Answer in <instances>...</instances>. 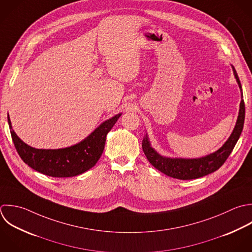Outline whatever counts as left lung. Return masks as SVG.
Returning <instances> with one entry per match:
<instances>
[{
	"label": "left lung",
	"instance_id": "1",
	"mask_svg": "<svg viewBox=\"0 0 252 252\" xmlns=\"http://www.w3.org/2000/svg\"><path fill=\"white\" fill-rule=\"evenodd\" d=\"M233 70L239 86L242 90V84L238 73L233 66ZM243 93V92H242ZM243 97V94H242ZM244 98V97H243ZM246 117L245 101L242 99L240 106V113L237 121V125L234 128L233 133L226 141V143L216 152L199 159H172L166 158L159 155L151 146L148 141L147 135L142 141L143 152L152 166L163 174L178 180H193L209 175L217 171L228 159L232 153L235 145L237 144L241 133L244 128Z\"/></svg>",
	"mask_w": 252,
	"mask_h": 252
}]
</instances>
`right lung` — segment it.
<instances>
[{"instance_id": "add662e5", "label": "right lung", "mask_w": 252, "mask_h": 252, "mask_svg": "<svg viewBox=\"0 0 252 252\" xmlns=\"http://www.w3.org/2000/svg\"><path fill=\"white\" fill-rule=\"evenodd\" d=\"M121 114L104 122L83 141L63 149H36L25 144L11 129L7 122L14 147L22 161L35 171L54 178L78 176L91 169L100 159L107 133L112 129Z\"/></svg>"}]
</instances>
